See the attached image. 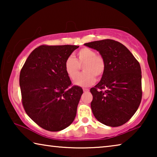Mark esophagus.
Returning a JSON list of instances; mask_svg holds the SVG:
<instances>
[{
	"label": "esophagus",
	"mask_w": 157,
	"mask_h": 157,
	"mask_svg": "<svg viewBox=\"0 0 157 157\" xmlns=\"http://www.w3.org/2000/svg\"><path fill=\"white\" fill-rule=\"evenodd\" d=\"M83 91H84V92H88V91H89V89H83Z\"/></svg>",
	"instance_id": "34e87169"
}]
</instances>
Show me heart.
<instances>
[{"label":"heart","instance_id":"1","mask_svg":"<svg viewBox=\"0 0 157 157\" xmlns=\"http://www.w3.org/2000/svg\"><path fill=\"white\" fill-rule=\"evenodd\" d=\"M83 66L84 73L78 78L81 67ZM64 68L69 78L75 80V84L79 86H89L94 84L95 78L100 79L104 75L106 69L105 59L96 54L94 50L83 48L76 53V59L69 56L65 61Z\"/></svg>","mask_w":157,"mask_h":157}]
</instances>
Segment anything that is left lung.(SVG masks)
Wrapping results in <instances>:
<instances>
[{"instance_id": "8db88e82", "label": "left lung", "mask_w": 157, "mask_h": 157, "mask_svg": "<svg viewBox=\"0 0 157 157\" xmlns=\"http://www.w3.org/2000/svg\"><path fill=\"white\" fill-rule=\"evenodd\" d=\"M105 59L106 69L100 81L91 89V107L101 123L118 127L126 123L139 108L142 98L141 69L132 52L112 39L84 44ZM105 89L104 92L101 91Z\"/></svg>"}]
</instances>
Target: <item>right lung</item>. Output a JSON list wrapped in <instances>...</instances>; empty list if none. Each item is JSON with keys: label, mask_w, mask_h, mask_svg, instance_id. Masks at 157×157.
Segmentation results:
<instances>
[{"label": "right lung", "mask_w": 157, "mask_h": 157, "mask_svg": "<svg viewBox=\"0 0 157 157\" xmlns=\"http://www.w3.org/2000/svg\"><path fill=\"white\" fill-rule=\"evenodd\" d=\"M78 46L42 45L21 68L19 84L26 113L39 126L58 132L73 123L83 90L71 86L64 63Z\"/></svg>", "instance_id": "add662e5"}]
</instances>
